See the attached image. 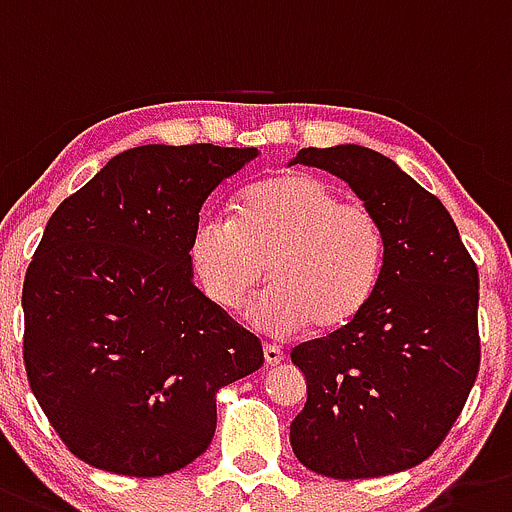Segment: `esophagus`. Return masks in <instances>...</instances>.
<instances>
[{"label":"esophagus","instance_id":"obj_1","mask_svg":"<svg viewBox=\"0 0 512 512\" xmlns=\"http://www.w3.org/2000/svg\"><path fill=\"white\" fill-rule=\"evenodd\" d=\"M262 354H265V365H270V367L280 365V362H283V359H285L283 349L273 347V344H265V349H262Z\"/></svg>","mask_w":512,"mask_h":512}]
</instances>
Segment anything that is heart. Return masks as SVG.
<instances>
[{
  "label": "heart",
  "mask_w": 512,
  "mask_h": 512,
  "mask_svg": "<svg viewBox=\"0 0 512 512\" xmlns=\"http://www.w3.org/2000/svg\"><path fill=\"white\" fill-rule=\"evenodd\" d=\"M206 298L237 311L265 280L273 288L247 311L270 334L347 329L370 306L385 262V234L367 206L313 173H278L247 188L232 219L201 216L188 245Z\"/></svg>",
  "instance_id": "obj_1"
}]
</instances>
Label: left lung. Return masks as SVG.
I'll return each instance as SVG.
<instances>
[{"label": "left lung", "instance_id": "obj_1", "mask_svg": "<svg viewBox=\"0 0 512 512\" xmlns=\"http://www.w3.org/2000/svg\"><path fill=\"white\" fill-rule=\"evenodd\" d=\"M296 163L349 183L380 222L385 262L357 321L290 352L308 393L290 446L334 480L403 472L439 449L477 380V267L444 204L385 155L303 147Z\"/></svg>", "mask_w": 512, "mask_h": 512}]
</instances>
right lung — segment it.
I'll return each instance as SVG.
<instances>
[{
  "label": "right lung",
  "instance_id": "add662e5",
  "mask_svg": "<svg viewBox=\"0 0 512 512\" xmlns=\"http://www.w3.org/2000/svg\"><path fill=\"white\" fill-rule=\"evenodd\" d=\"M257 147L124 150L50 216L22 285L25 370L68 449L160 477L209 449L216 393L262 347L193 283L191 232Z\"/></svg>",
  "mask_w": 512,
  "mask_h": 512
}]
</instances>
